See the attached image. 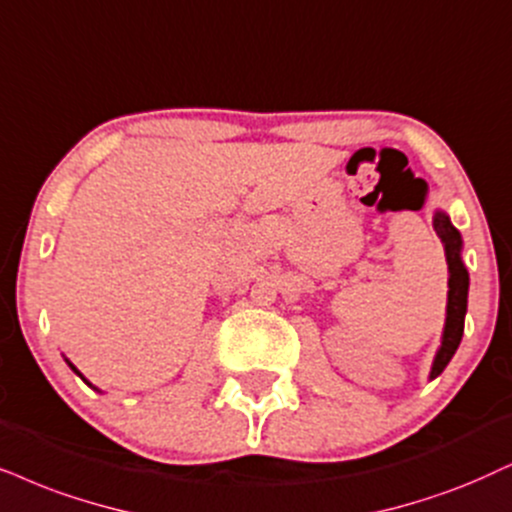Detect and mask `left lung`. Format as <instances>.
<instances>
[{"instance_id":"left-lung-1","label":"left lung","mask_w":512,"mask_h":512,"mask_svg":"<svg viewBox=\"0 0 512 512\" xmlns=\"http://www.w3.org/2000/svg\"><path fill=\"white\" fill-rule=\"evenodd\" d=\"M432 226H435L437 236L442 238L444 252H446V267H449V293H446V321H444L442 345H439L435 361H432V368H430V380H435L437 375L449 366L451 357H454L458 345H461L465 312H468L470 276L461 257L463 238L458 234L456 226L451 224L449 215L442 210H437L435 217H432Z\"/></svg>"}]
</instances>
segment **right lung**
<instances>
[{"label": "right lung", "mask_w": 512, "mask_h": 512, "mask_svg": "<svg viewBox=\"0 0 512 512\" xmlns=\"http://www.w3.org/2000/svg\"><path fill=\"white\" fill-rule=\"evenodd\" d=\"M66 361H68V359H66ZM68 366H70V368H73V371H75V373H77V375H80V378H82V373H80V371H77V368H75L73 364H70V361H68ZM82 380H84V378H82ZM84 383H87V380H84ZM87 385H89V387H94L92 383H87ZM94 390H96V387H94Z\"/></svg>", "instance_id": "right-lung-1"}]
</instances>
